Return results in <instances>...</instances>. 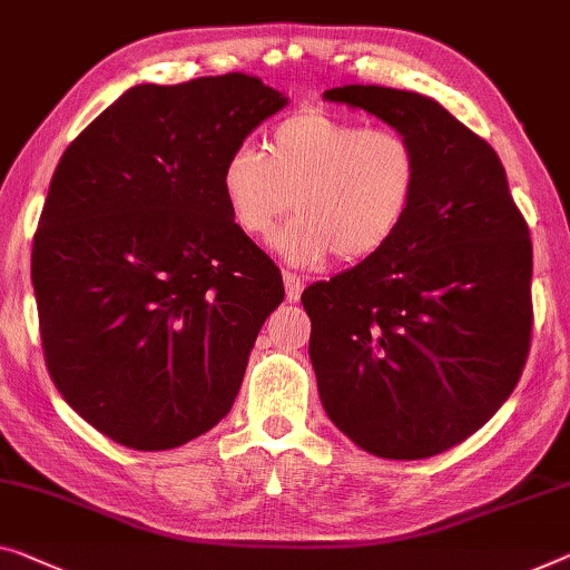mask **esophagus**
<instances>
[{
    "instance_id": "1",
    "label": "esophagus",
    "mask_w": 570,
    "mask_h": 570,
    "mask_svg": "<svg viewBox=\"0 0 570 570\" xmlns=\"http://www.w3.org/2000/svg\"><path fill=\"white\" fill-rule=\"evenodd\" d=\"M304 286H307V282H304L302 276L296 274H288V271H284V292H286V299L288 302H296L304 292Z\"/></svg>"
}]
</instances>
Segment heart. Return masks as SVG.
Segmentation results:
<instances>
[{"mask_svg": "<svg viewBox=\"0 0 570 570\" xmlns=\"http://www.w3.org/2000/svg\"><path fill=\"white\" fill-rule=\"evenodd\" d=\"M420 171L417 146L402 130L304 109L271 130L266 153L235 148L219 168V194L253 240L294 204L274 248L288 266L320 268L335 253L363 261L384 250L410 217Z\"/></svg>", "mask_w": 570, "mask_h": 570, "instance_id": "obj_1", "label": "heart"}]
</instances>
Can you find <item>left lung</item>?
Masks as SVG:
<instances>
[{"label": "left lung", "instance_id": "8db88e82", "mask_svg": "<svg viewBox=\"0 0 570 570\" xmlns=\"http://www.w3.org/2000/svg\"><path fill=\"white\" fill-rule=\"evenodd\" d=\"M410 135L412 212L384 250L304 288L322 406L361 450L420 461L463 443L522 376L532 243L494 148L417 91L327 89Z\"/></svg>", "mask_w": 570, "mask_h": 570}]
</instances>
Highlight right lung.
I'll list each match as a JSON object with an SVG mask.
<instances>
[{
	"instance_id": "right-lung-1",
	"label": "right lung",
	"mask_w": 570,
	"mask_h": 570,
	"mask_svg": "<svg viewBox=\"0 0 570 570\" xmlns=\"http://www.w3.org/2000/svg\"><path fill=\"white\" fill-rule=\"evenodd\" d=\"M286 105L245 73L138 83L58 160L32 243L42 351L115 443L178 448L233 410L284 284L233 225L219 168Z\"/></svg>"
}]
</instances>
